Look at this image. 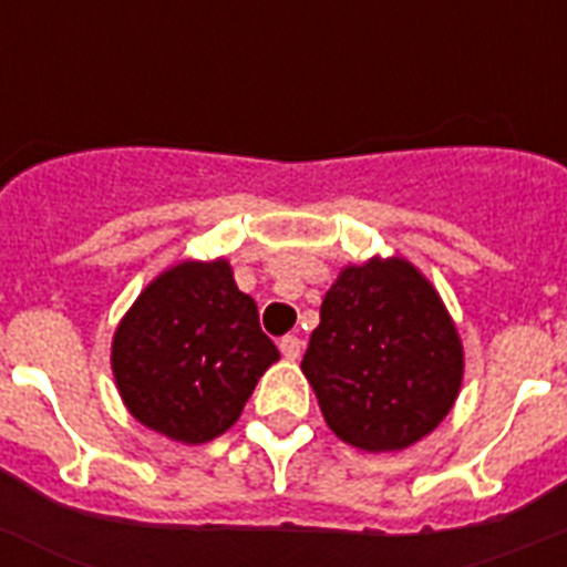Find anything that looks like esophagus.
<instances>
[{
  "label": "esophagus",
  "mask_w": 567,
  "mask_h": 567,
  "mask_svg": "<svg viewBox=\"0 0 567 567\" xmlns=\"http://www.w3.org/2000/svg\"><path fill=\"white\" fill-rule=\"evenodd\" d=\"M280 352L287 360H298L300 352H303V340L295 338V334H287V338H280Z\"/></svg>",
  "instance_id": "obj_1"
}]
</instances>
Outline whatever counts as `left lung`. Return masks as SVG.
<instances>
[{"label":"left lung","mask_w":567,"mask_h":567,"mask_svg":"<svg viewBox=\"0 0 567 567\" xmlns=\"http://www.w3.org/2000/svg\"><path fill=\"white\" fill-rule=\"evenodd\" d=\"M327 425L360 452H403L454 409L465 354L434 284L392 255L340 269L300 363Z\"/></svg>","instance_id":"8db88e82"}]
</instances>
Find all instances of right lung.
Returning a JSON list of instances; mask_svg holds the SVG:
<instances>
[{"mask_svg":"<svg viewBox=\"0 0 567 567\" xmlns=\"http://www.w3.org/2000/svg\"><path fill=\"white\" fill-rule=\"evenodd\" d=\"M278 358L227 258L178 260L155 275L118 320L110 346L127 412L184 445L233 429Z\"/></svg>","mask_w":567,"mask_h":567,"instance_id":"right-lung-1","label":"right lung"}]
</instances>
